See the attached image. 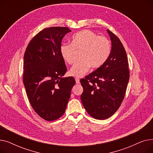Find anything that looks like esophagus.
<instances>
[{
    "label": "esophagus",
    "mask_w": 153,
    "mask_h": 153,
    "mask_svg": "<svg viewBox=\"0 0 153 153\" xmlns=\"http://www.w3.org/2000/svg\"><path fill=\"white\" fill-rule=\"evenodd\" d=\"M76 83L77 84H79V83H80V80L78 79V78H76Z\"/></svg>",
    "instance_id": "34e87169"
}]
</instances>
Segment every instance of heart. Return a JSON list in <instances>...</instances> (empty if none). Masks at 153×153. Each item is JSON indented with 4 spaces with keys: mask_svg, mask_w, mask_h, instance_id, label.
<instances>
[{
    "mask_svg": "<svg viewBox=\"0 0 153 153\" xmlns=\"http://www.w3.org/2000/svg\"><path fill=\"white\" fill-rule=\"evenodd\" d=\"M81 51V61L77 62L69 71L76 77H82L89 71L90 67L98 68L108 59L111 53V43L103 36H98L89 30H81L72 37L71 44L63 43L60 46L62 58L68 64L74 63L76 51Z\"/></svg>",
    "mask_w": 153,
    "mask_h": 153,
    "instance_id": "heart-1",
    "label": "heart"
}]
</instances>
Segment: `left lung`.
<instances>
[{"label":"left lung","mask_w":153,"mask_h":153,"mask_svg":"<svg viewBox=\"0 0 153 153\" xmlns=\"http://www.w3.org/2000/svg\"><path fill=\"white\" fill-rule=\"evenodd\" d=\"M111 50L103 65L81 80L83 105L91 117L105 120L113 115L122 103L129 81L127 55L120 39L107 30Z\"/></svg>","instance_id":"8db88e82"}]
</instances>
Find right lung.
Listing matches in <instances>:
<instances>
[{
    "instance_id": "1",
    "label": "right lung",
    "mask_w": 153,
    "mask_h": 153,
    "mask_svg": "<svg viewBox=\"0 0 153 153\" xmlns=\"http://www.w3.org/2000/svg\"><path fill=\"white\" fill-rule=\"evenodd\" d=\"M70 31L68 27L45 28L32 38L24 54L23 82L27 97L35 111L46 121L64 114L76 83L74 77H62L67 68L60 46Z\"/></svg>"
}]
</instances>
